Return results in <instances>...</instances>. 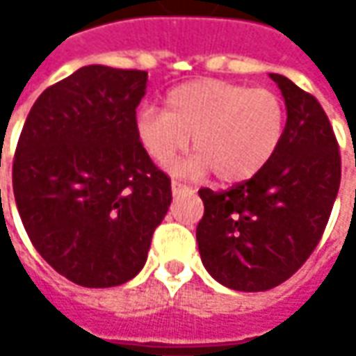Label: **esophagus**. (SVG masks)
<instances>
[{"mask_svg":"<svg viewBox=\"0 0 356 356\" xmlns=\"http://www.w3.org/2000/svg\"><path fill=\"white\" fill-rule=\"evenodd\" d=\"M186 190H190V188L184 184H180V182H172V194H174V196L180 194V192H186Z\"/></svg>","mask_w":356,"mask_h":356,"instance_id":"esophagus-1","label":"esophagus"}]
</instances>
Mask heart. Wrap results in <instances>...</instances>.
Returning <instances> with one entry per match:
<instances>
[{"instance_id": "obj_1", "label": "heart", "mask_w": 356, "mask_h": 356, "mask_svg": "<svg viewBox=\"0 0 356 356\" xmlns=\"http://www.w3.org/2000/svg\"><path fill=\"white\" fill-rule=\"evenodd\" d=\"M285 106L266 89L196 79L166 95L164 111L144 106L134 117L143 150L164 166L188 148L196 150L174 166L182 176H206L234 184L255 176L280 148ZM193 140H189V136Z\"/></svg>"}]
</instances>
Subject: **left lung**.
I'll use <instances>...</instances> for the list:
<instances>
[{
    "label": "left lung",
    "instance_id": "1",
    "mask_svg": "<svg viewBox=\"0 0 356 356\" xmlns=\"http://www.w3.org/2000/svg\"><path fill=\"white\" fill-rule=\"evenodd\" d=\"M269 76L287 108L280 148L248 182L226 192H198L202 264L236 291L277 287L307 261L341 184L339 144L319 101L287 76Z\"/></svg>",
    "mask_w": 356,
    "mask_h": 356
}]
</instances>
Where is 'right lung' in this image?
I'll return each instance as SVG.
<instances>
[{"instance_id":"add662e5","label":"right lung","mask_w":356,"mask_h":356,"mask_svg":"<svg viewBox=\"0 0 356 356\" xmlns=\"http://www.w3.org/2000/svg\"><path fill=\"white\" fill-rule=\"evenodd\" d=\"M148 73L87 65L31 106L13 194L41 257L83 287H115L146 264L172 202L170 178L134 134Z\"/></svg>"}]
</instances>
